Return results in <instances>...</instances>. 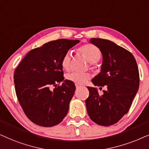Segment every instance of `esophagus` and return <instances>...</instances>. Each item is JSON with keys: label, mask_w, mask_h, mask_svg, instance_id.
Returning a JSON list of instances; mask_svg holds the SVG:
<instances>
[{"label": "esophagus", "mask_w": 149, "mask_h": 149, "mask_svg": "<svg viewBox=\"0 0 149 149\" xmlns=\"http://www.w3.org/2000/svg\"><path fill=\"white\" fill-rule=\"evenodd\" d=\"M76 88H79V87H80V86L78 84H76Z\"/></svg>", "instance_id": "1"}]
</instances>
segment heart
Wrapping results in <instances>:
<instances>
[{
  "label": "heart",
  "instance_id": "obj_1",
  "mask_svg": "<svg viewBox=\"0 0 149 149\" xmlns=\"http://www.w3.org/2000/svg\"><path fill=\"white\" fill-rule=\"evenodd\" d=\"M78 52L80 54L85 57L87 61L91 63H97L100 60L102 56V52L100 49L96 45L91 44H86L79 47ZM71 53L68 52L63 56L61 59V67L65 70L69 71L71 68ZM91 78V74L89 73H80V72H71L66 76L67 80L71 81L76 84H82Z\"/></svg>",
  "mask_w": 149,
  "mask_h": 149
}]
</instances>
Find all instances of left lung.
Segmentation results:
<instances>
[{
	"label": "left lung",
	"mask_w": 149,
	"mask_h": 149,
	"mask_svg": "<svg viewBox=\"0 0 149 149\" xmlns=\"http://www.w3.org/2000/svg\"><path fill=\"white\" fill-rule=\"evenodd\" d=\"M90 42L100 48L103 56L101 72L92 82L100 88L106 86L107 91L100 96L96 88L87 87L86 110L93 122L112 125L130 110L139 88L138 67L132 53L112 41L91 38Z\"/></svg>",
	"instance_id": "1"
}]
</instances>
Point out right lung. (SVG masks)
I'll use <instances>...</instances> for the list:
<instances>
[{"instance_id":"1","label":"right lung","mask_w":149,"mask_h":149,"mask_svg":"<svg viewBox=\"0 0 149 149\" xmlns=\"http://www.w3.org/2000/svg\"><path fill=\"white\" fill-rule=\"evenodd\" d=\"M79 40L61 39L32 49L14 72L17 100L26 116L35 124L52 127L62 121L69 110L76 86L64 80L61 59ZM63 82L61 86L57 84ZM55 86L53 90H51Z\"/></svg>"}]
</instances>
